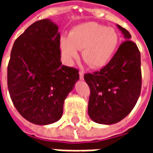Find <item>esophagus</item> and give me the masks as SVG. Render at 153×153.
I'll list each match as a JSON object with an SVG mask.
<instances>
[{
    "label": "esophagus",
    "instance_id": "esophagus-1",
    "mask_svg": "<svg viewBox=\"0 0 153 153\" xmlns=\"http://www.w3.org/2000/svg\"><path fill=\"white\" fill-rule=\"evenodd\" d=\"M79 79H83V74H84V72H83V70H79Z\"/></svg>",
    "mask_w": 153,
    "mask_h": 153
}]
</instances>
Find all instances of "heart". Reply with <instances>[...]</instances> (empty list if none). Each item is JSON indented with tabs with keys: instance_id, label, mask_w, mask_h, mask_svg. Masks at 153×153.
Masks as SVG:
<instances>
[{
	"instance_id": "heart-1",
	"label": "heart",
	"mask_w": 153,
	"mask_h": 153,
	"mask_svg": "<svg viewBox=\"0 0 153 153\" xmlns=\"http://www.w3.org/2000/svg\"><path fill=\"white\" fill-rule=\"evenodd\" d=\"M119 36L115 29L94 22L84 23L71 29L69 37L60 40V50L65 59L73 62L83 50V60L92 68L106 65L115 54Z\"/></svg>"
}]
</instances>
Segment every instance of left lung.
Listing matches in <instances>:
<instances>
[{
	"label": "left lung",
	"instance_id": "left-lung-1",
	"mask_svg": "<svg viewBox=\"0 0 153 153\" xmlns=\"http://www.w3.org/2000/svg\"><path fill=\"white\" fill-rule=\"evenodd\" d=\"M126 41L120 44L106 66L93 74H85L89 86L88 115L93 121L111 125L120 121L137 103L142 86L141 57L131 35L117 25Z\"/></svg>",
	"mask_w": 153,
	"mask_h": 153
}]
</instances>
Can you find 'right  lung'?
<instances>
[{
  "label": "right lung",
  "instance_id": "1",
  "mask_svg": "<svg viewBox=\"0 0 153 153\" xmlns=\"http://www.w3.org/2000/svg\"><path fill=\"white\" fill-rule=\"evenodd\" d=\"M60 33L50 19L33 23L15 40L7 67V85L19 114L45 125L59 120L64 101L79 79V70L62 65Z\"/></svg>",
  "mask_w": 153,
  "mask_h": 153
}]
</instances>
